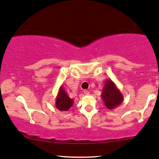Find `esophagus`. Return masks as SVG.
I'll use <instances>...</instances> for the list:
<instances>
[{
  "label": "esophagus",
  "instance_id": "obj_1",
  "mask_svg": "<svg viewBox=\"0 0 159 159\" xmlns=\"http://www.w3.org/2000/svg\"><path fill=\"white\" fill-rule=\"evenodd\" d=\"M83 93H84L85 95H89V92L88 90H86V89H85L84 91H83Z\"/></svg>",
  "mask_w": 159,
  "mask_h": 159
}]
</instances>
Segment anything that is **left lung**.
I'll return each instance as SVG.
<instances>
[{
    "label": "left lung",
    "mask_w": 159,
    "mask_h": 159,
    "mask_svg": "<svg viewBox=\"0 0 159 159\" xmlns=\"http://www.w3.org/2000/svg\"><path fill=\"white\" fill-rule=\"evenodd\" d=\"M101 95L104 104L109 110H113L119 106L124 100L122 93L111 79L105 80Z\"/></svg>",
    "instance_id": "left-lung-1"
}]
</instances>
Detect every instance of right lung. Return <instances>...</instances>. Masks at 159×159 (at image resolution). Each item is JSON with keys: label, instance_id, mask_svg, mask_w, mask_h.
Listing matches in <instances>:
<instances>
[{"label": "right lung", "instance_id": "1", "mask_svg": "<svg viewBox=\"0 0 159 159\" xmlns=\"http://www.w3.org/2000/svg\"><path fill=\"white\" fill-rule=\"evenodd\" d=\"M73 101L72 98H70L64 90V87L61 86L60 87L56 97L55 106L61 111H67L73 105Z\"/></svg>", "mask_w": 159, "mask_h": 159}]
</instances>
